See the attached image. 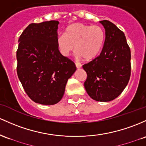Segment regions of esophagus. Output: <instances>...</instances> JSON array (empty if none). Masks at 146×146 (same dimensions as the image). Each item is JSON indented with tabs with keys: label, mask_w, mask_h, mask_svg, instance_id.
I'll return each instance as SVG.
<instances>
[{
	"label": "esophagus",
	"mask_w": 146,
	"mask_h": 146,
	"mask_svg": "<svg viewBox=\"0 0 146 146\" xmlns=\"http://www.w3.org/2000/svg\"><path fill=\"white\" fill-rule=\"evenodd\" d=\"M76 66L77 67V68H80L82 67V64L79 62H76Z\"/></svg>",
	"instance_id": "1"
}]
</instances>
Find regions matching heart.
I'll return each instance as SVG.
<instances>
[{"label":"heart","mask_w":146,"mask_h":146,"mask_svg":"<svg viewBox=\"0 0 146 146\" xmlns=\"http://www.w3.org/2000/svg\"><path fill=\"white\" fill-rule=\"evenodd\" d=\"M104 39L105 35L100 27L76 23L66 28L65 34L59 35L57 45L65 57L69 55L75 48L78 58L91 60L100 52Z\"/></svg>","instance_id":"obj_1"}]
</instances>
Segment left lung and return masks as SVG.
<instances>
[{"label":"left lung","instance_id":"left-lung-1","mask_svg":"<svg viewBox=\"0 0 146 146\" xmlns=\"http://www.w3.org/2000/svg\"><path fill=\"white\" fill-rule=\"evenodd\" d=\"M105 39L100 55L83 65L87 74L86 93L94 100L109 102L117 98L127 85L131 73V52L125 34L109 21H100Z\"/></svg>","mask_w":146,"mask_h":146}]
</instances>
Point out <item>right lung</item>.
<instances>
[{
	"instance_id": "obj_1",
	"label": "right lung",
	"mask_w": 146,
	"mask_h": 146,
	"mask_svg": "<svg viewBox=\"0 0 146 146\" xmlns=\"http://www.w3.org/2000/svg\"><path fill=\"white\" fill-rule=\"evenodd\" d=\"M59 21L30 24L19 39L17 75L35 102L52 105L63 97L75 64L60 53L57 45Z\"/></svg>"
}]
</instances>
